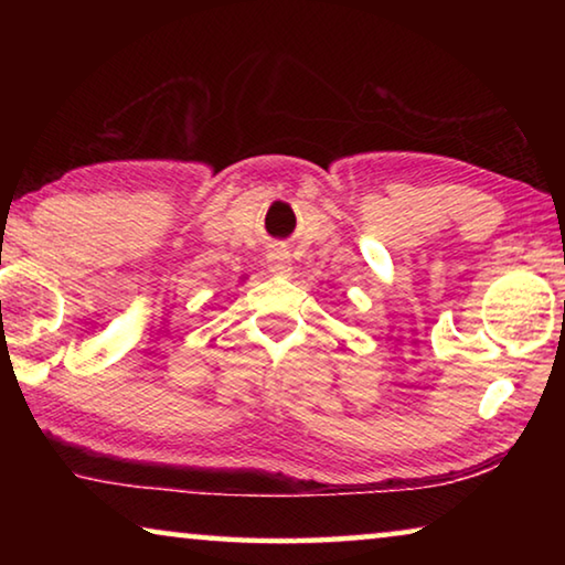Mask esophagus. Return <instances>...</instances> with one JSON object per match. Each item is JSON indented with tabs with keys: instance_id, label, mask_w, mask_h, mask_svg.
I'll return each instance as SVG.
<instances>
[{
	"instance_id": "34e87169",
	"label": "esophagus",
	"mask_w": 565,
	"mask_h": 565,
	"mask_svg": "<svg viewBox=\"0 0 565 565\" xmlns=\"http://www.w3.org/2000/svg\"><path fill=\"white\" fill-rule=\"evenodd\" d=\"M266 269H269L274 276H289L291 271V256L276 248L269 256H266Z\"/></svg>"
}]
</instances>
